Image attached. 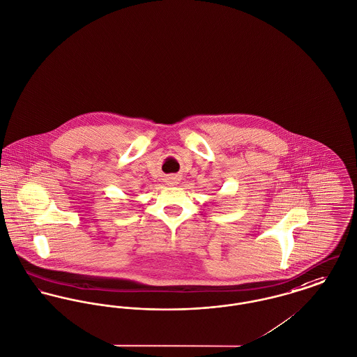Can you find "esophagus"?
Wrapping results in <instances>:
<instances>
[{
    "instance_id": "34e87169",
    "label": "esophagus",
    "mask_w": 357,
    "mask_h": 357,
    "mask_svg": "<svg viewBox=\"0 0 357 357\" xmlns=\"http://www.w3.org/2000/svg\"><path fill=\"white\" fill-rule=\"evenodd\" d=\"M178 181H179V179H178V178H175V176H169V178H168L169 185H176V183H178Z\"/></svg>"
}]
</instances>
